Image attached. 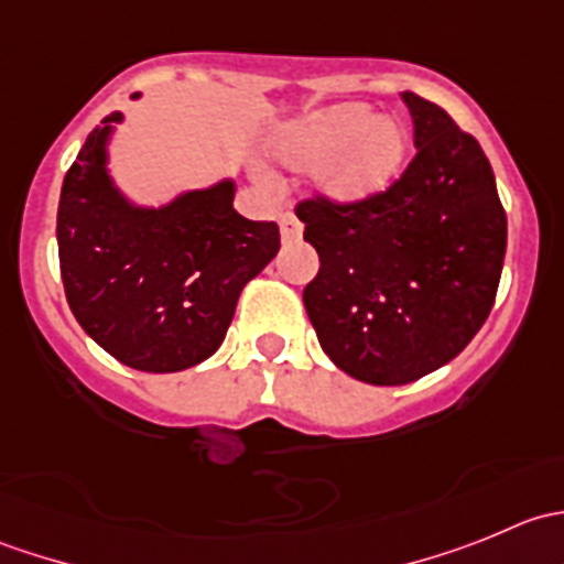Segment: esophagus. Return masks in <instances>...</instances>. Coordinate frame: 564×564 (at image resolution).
Instances as JSON below:
<instances>
[{
  "instance_id": "esophagus-1",
  "label": "esophagus",
  "mask_w": 564,
  "mask_h": 564,
  "mask_svg": "<svg viewBox=\"0 0 564 564\" xmlns=\"http://www.w3.org/2000/svg\"><path fill=\"white\" fill-rule=\"evenodd\" d=\"M300 237H303V224L294 215H281V240L289 246V242H297Z\"/></svg>"
}]
</instances>
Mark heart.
<instances>
[{
	"label": "heart",
	"mask_w": 564,
	"mask_h": 564,
	"mask_svg": "<svg viewBox=\"0 0 564 564\" xmlns=\"http://www.w3.org/2000/svg\"><path fill=\"white\" fill-rule=\"evenodd\" d=\"M272 155L289 169H316V187L335 204H362L388 191L409 150L398 119L371 117L366 104H335L286 124Z\"/></svg>",
	"instance_id": "1"
}]
</instances>
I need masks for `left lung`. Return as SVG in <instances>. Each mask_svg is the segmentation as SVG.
I'll return each mask as SVG.
<instances>
[{
  "label": "left lung",
  "mask_w": 564,
  "mask_h": 564,
  "mask_svg": "<svg viewBox=\"0 0 564 564\" xmlns=\"http://www.w3.org/2000/svg\"><path fill=\"white\" fill-rule=\"evenodd\" d=\"M417 155L362 204H297L318 272L305 286L324 355L368 384H409L475 338L497 297L508 218L475 135L414 93L401 95Z\"/></svg>",
  "instance_id": "left-lung-1"
}]
</instances>
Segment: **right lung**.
Masks as SVG:
<instances>
[{
    "label": "right lung",
    "instance_id": "obj_1",
    "mask_svg": "<svg viewBox=\"0 0 564 564\" xmlns=\"http://www.w3.org/2000/svg\"><path fill=\"white\" fill-rule=\"evenodd\" d=\"M139 98V95H133ZM108 113L67 169L56 213L65 297L84 333L124 366L174 373L224 344L237 300L281 248L275 224L235 209V180L133 204L108 174Z\"/></svg>",
    "mask_w": 564,
    "mask_h": 564
}]
</instances>
